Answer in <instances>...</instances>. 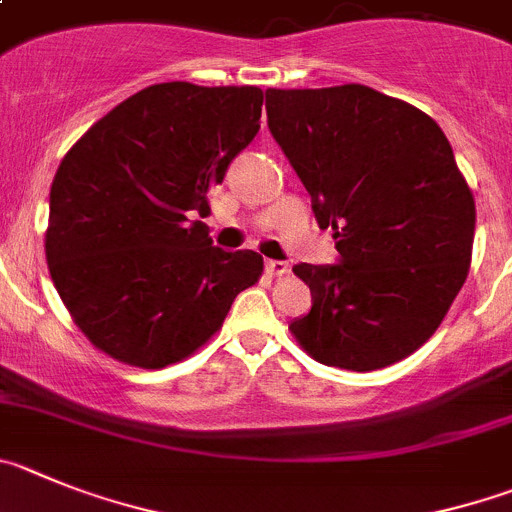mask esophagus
<instances>
[{
    "mask_svg": "<svg viewBox=\"0 0 512 512\" xmlns=\"http://www.w3.org/2000/svg\"><path fill=\"white\" fill-rule=\"evenodd\" d=\"M266 274L284 276V274H289V266L284 264V261H266Z\"/></svg>",
    "mask_w": 512,
    "mask_h": 512,
    "instance_id": "obj_1",
    "label": "esophagus"
}]
</instances>
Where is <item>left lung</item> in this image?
Masks as SVG:
<instances>
[{
  "label": "left lung",
  "instance_id": "left-lung-1",
  "mask_svg": "<svg viewBox=\"0 0 512 512\" xmlns=\"http://www.w3.org/2000/svg\"><path fill=\"white\" fill-rule=\"evenodd\" d=\"M269 129L332 225L340 264L294 266L312 292L294 340L332 368H386L442 325L472 264L475 198L444 131L360 83L269 88Z\"/></svg>",
  "mask_w": 512,
  "mask_h": 512
}]
</instances>
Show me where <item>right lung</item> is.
Wrapping results in <instances>:
<instances>
[{"mask_svg":"<svg viewBox=\"0 0 512 512\" xmlns=\"http://www.w3.org/2000/svg\"><path fill=\"white\" fill-rule=\"evenodd\" d=\"M264 91L172 81L98 119L50 187L45 259L78 330L119 363L159 370L198 353L243 289L256 251H220L198 218L261 129Z\"/></svg>","mask_w":512,"mask_h":512,"instance_id":"right-lung-1","label":"right lung"}]
</instances>
